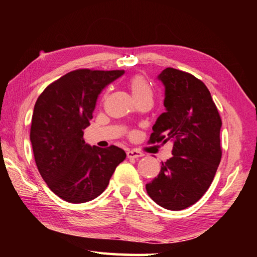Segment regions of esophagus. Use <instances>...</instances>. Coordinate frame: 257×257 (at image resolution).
Instances as JSON below:
<instances>
[{"mask_svg":"<svg viewBox=\"0 0 257 257\" xmlns=\"http://www.w3.org/2000/svg\"><path fill=\"white\" fill-rule=\"evenodd\" d=\"M127 156L129 159H138V158H142V156H144V154L141 153V152H138V151L129 150V151H127Z\"/></svg>","mask_w":257,"mask_h":257,"instance_id":"esophagus-1","label":"esophagus"}]
</instances>
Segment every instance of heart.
<instances>
[{"label": "heart", "mask_w": 257, "mask_h": 257, "mask_svg": "<svg viewBox=\"0 0 257 257\" xmlns=\"http://www.w3.org/2000/svg\"><path fill=\"white\" fill-rule=\"evenodd\" d=\"M129 87L132 93L134 94V96L136 98L139 96H143V95L145 94H152L149 81H147L146 78L141 75V73H137V75L130 78Z\"/></svg>", "instance_id": "obj_1"}]
</instances>
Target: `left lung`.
Instances as JSON below:
<instances>
[{
    "label": "left lung",
    "instance_id": "obj_1",
    "mask_svg": "<svg viewBox=\"0 0 257 257\" xmlns=\"http://www.w3.org/2000/svg\"><path fill=\"white\" fill-rule=\"evenodd\" d=\"M159 79L165 87L164 106L149 144L171 141L172 158L162 162L159 176L146 185L153 201L179 211L201 199L219 167L221 116L210 90L188 72L167 68Z\"/></svg>",
    "mask_w": 257,
    "mask_h": 257
}]
</instances>
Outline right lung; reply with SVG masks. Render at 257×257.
<instances>
[{
    "instance_id": "obj_1",
    "label": "right lung",
    "mask_w": 257,
    "mask_h": 257,
    "mask_svg": "<svg viewBox=\"0 0 257 257\" xmlns=\"http://www.w3.org/2000/svg\"><path fill=\"white\" fill-rule=\"evenodd\" d=\"M123 73L78 69L52 82L37 98L30 127L35 162L43 180L63 201L79 204L99 196L125 159L119 147H90L82 137L98 95Z\"/></svg>"
}]
</instances>
